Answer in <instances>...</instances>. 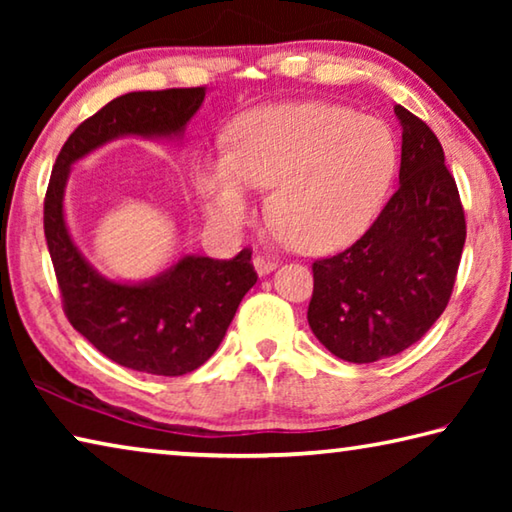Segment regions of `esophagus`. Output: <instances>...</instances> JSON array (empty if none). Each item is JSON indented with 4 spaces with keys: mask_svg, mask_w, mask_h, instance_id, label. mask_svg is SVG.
Segmentation results:
<instances>
[{
    "mask_svg": "<svg viewBox=\"0 0 512 512\" xmlns=\"http://www.w3.org/2000/svg\"><path fill=\"white\" fill-rule=\"evenodd\" d=\"M253 266H255V271L259 273V275H266V273H271V271H275V259H271V257H264V255H257V257H253Z\"/></svg>",
    "mask_w": 512,
    "mask_h": 512,
    "instance_id": "34e87169",
    "label": "esophagus"
}]
</instances>
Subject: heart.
<instances>
[{
  "label": "heart",
  "mask_w": 512,
  "mask_h": 512,
  "mask_svg": "<svg viewBox=\"0 0 512 512\" xmlns=\"http://www.w3.org/2000/svg\"><path fill=\"white\" fill-rule=\"evenodd\" d=\"M397 164L386 121L336 103H287L241 117L230 151L198 167L196 187L223 225L246 219L250 187H273L271 216L287 244L332 253L377 219Z\"/></svg>",
  "instance_id": "heart-1"
}]
</instances>
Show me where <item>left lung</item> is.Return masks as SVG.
Returning <instances> with one entry per match:
<instances>
[{"instance_id": "1", "label": "left lung", "mask_w": 512, "mask_h": 512, "mask_svg": "<svg viewBox=\"0 0 512 512\" xmlns=\"http://www.w3.org/2000/svg\"><path fill=\"white\" fill-rule=\"evenodd\" d=\"M400 187L366 235L316 259L307 320L336 357L372 363L418 343L443 314L465 246V212L438 137L395 106Z\"/></svg>"}]
</instances>
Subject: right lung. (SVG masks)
Returning <instances> with one entry per match:
<instances>
[{
	"instance_id": "obj_1",
	"label": "right lung",
	"mask_w": 512,
	"mask_h": 512,
	"mask_svg": "<svg viewBox=\"0 0 512 512\" xmlns=\"http://www.w3.org/2000/svg\"><path fill=\"white\" fill-rule=\"evenodd\" d=\"M207 88L128 92L106 103L67 137L45 196V237L65 316L119 366L162 377L196 370L219 348L257 273L244 248L232 259L187 255L140 284L94 271L69 237L63 198L69 167L124 135L183 137Z\"/></svg>"
}]
</instances>
